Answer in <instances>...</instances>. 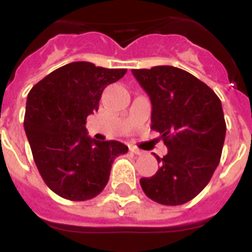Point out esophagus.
<instances>
[{
    "label": "esophagus",
    "mask_w": 252,
    "mask_h": 252,
    "mask_svg": "<svg viewBox=\"0 0 252 252\" xmlns=\"http://www.w3.org/2000/svg\"><path fill=\"white\" fill-rule=\"evenodd\" d=\"M129 150H130V153L136 154V156H140V154H142L141 150L137 149V148H134V146H129Z\"/></svg>",
    "instance_id": "34e87169"
}]
</instances>
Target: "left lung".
Wrapping results in <instances>:
<instances>
[{
	"label": "left lung",
	"mask_w": 252,
	"mask_h": 252,
	"mask_svg": "<svg viewBox=\"0 0 252 252\" xmlns=\"http://www.w3.org/2000/svg\"><path fill=\"white\" fill-rule=\"evenodd\" d=\"M152 102V129L167 146L161 167L141 178L142 191L156 203L182 205L199 195L220 163L226 123L211 87L183 69L168 65L132 69Z\"/></svg>",
	"instance_id": "8db88e82"
}]
</instances>
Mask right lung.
I'll return each mask as SVG.
<instances>
[{
    "mask_svg": "<svg viewBox=\"0 0 252 252\" xmlns=\"http://www.w3.org/2000/svg\"><path fill=\"white\" fill-rule=\"evenodd\" d=\"M126 73L77 61L53 70L30 90L26 134L41 178L61 197L85 201L99 195L115 158L128 152L122 142L90 138L85 126L87 116L98 111L104 87Z\"/></svg>",
    "mask_w": 252,
    "mask_h": 252,
    "instance_id": "add662e5",
    "label": "right lung"
}]
</instances>
